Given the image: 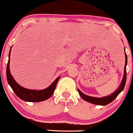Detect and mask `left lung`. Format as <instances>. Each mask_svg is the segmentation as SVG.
Masks as SVG:
<instances>
[{"mask_svg":"<svg viewBox=\"0 0 133 133\" xmlns=\"http://www.w3.org/2000/svg\"><path fill=\"white\" fill-rule=\"evenodd\" d=\"M125 68H124V75L123 77V80L121 81V83L120 86L119 87L118 89L115 90L114 93H112L111 95H109V96H105V97L102 98H96V97H92V96H87V95H85L84 93L82 92L80 90L77 89L78 92H79V95L82 98L85 100V101L90 102L91 104H96V105H100V106H105L107 104H110L111 102L114 101L117 96H118L119 94L123 90L124 87H125V83H126V80H127V72H126V65L127 64V56L126 53H125Z\"/></svg>","mask_w":133,"mask_h":133,"instance_id":"left-lung-1","label":"left lung"}]
</instances>
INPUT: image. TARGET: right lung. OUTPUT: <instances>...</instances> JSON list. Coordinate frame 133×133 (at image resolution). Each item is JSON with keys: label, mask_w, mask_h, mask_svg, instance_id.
Here are the masks:
<instances>
[{"label": "right lung", "mask_w": 133, "mask_h": 133, "mask_svg": "<svg viewBox=\"0 0 133 133\" xmlns=\"http://www.w3.org/2000/svg\"><path fill=\"white\" fill-rule=\"evenodd\" d=\"M11 48L10 50L8 55V62L6 67V78L8 84L12 89L17 96L26 102H38L44 101L49 98L54 93L58 81L60 77H58L51 85L44 90H35L27 89L22 87L16 83L13 78L10 71V59Z\"/></svg>", "instance_id": "add662e5"}]
</instances>
